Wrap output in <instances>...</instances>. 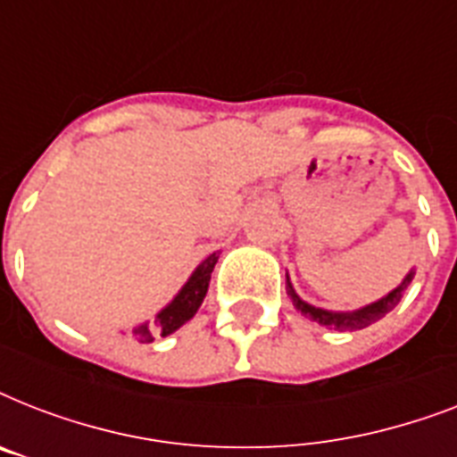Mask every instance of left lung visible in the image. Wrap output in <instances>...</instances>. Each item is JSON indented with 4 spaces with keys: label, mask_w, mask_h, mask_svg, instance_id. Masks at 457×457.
Wrapping results in <instances>:
<instances>
[{
    "label": "left lung",
    "mask_w": 457,
    "mask_h": 457,
    "mask_svg": "<svg viewBox=\"0 0 457 457\" xmlns=\"http://www.w3.org/2000/svg\"><path fill=\"white\" fill-rule=\"evenodd\" d=\"M412 278H415V270L408 272L403 282H401V285H398L394 292L386 294L384 299L375 301V303L365 305V308H361V311H353V312H332V311H325V308H315V305L305 303L299 294L294 292V287H292V282H289V278H287V289H289V296H292L294 305H296V308H299L303 315H308L311 320H315L318 325H325V327H329V329H362V327H368L370 322H375V320H379L382 315H386L391 308H396L398 301H401V296H403V292L412 282Z\"/></svg>",
    "instance_id": "8db88e82"
}]
</instances>
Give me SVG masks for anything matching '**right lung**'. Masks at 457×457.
<instances>
[{"label":"right lung","instance_id":"add662e5","mask_svg":"<svg viewBox=\"0 0 457 457\" xmlns=\"http://www.w3.org/2000/svg\"><path fill=\"white\" fill-rule=\"evenodd\" d=\"M215 263H218V253H211L192 272V278L187 279V285L179 289L178 296L165 305L163 311L158 312L154 325L145 322V325L132 329V339L139 341V344H149V341H154V337H168V334H172L175 329L185 325L187 320H192L194 312L199 311V305L204 303V296L208 292V282H211V272H213Z\"/></svg>","mask_w":457,"mask_h":457}]
</instances>
